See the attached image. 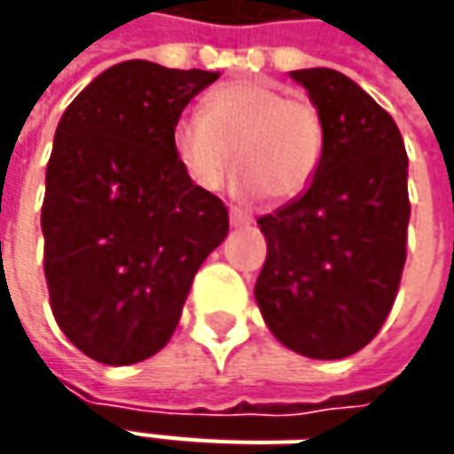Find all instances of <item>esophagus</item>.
I'll use <instances>...</instances> for the list:
<instances>
[{
  "mask_svg": "<svg viewBox=\"0 0 454 454\" xmlns=\"http://www.w3.org/2000/svg\"><path fill=\"white\" fill-rule=\"evenodd\" d=\"M230 224H232V227H247V224H253V217H250L247 212L232 207V209H230Z\"/></svg>",
  "mask_w": 454,
  "mask_h": 454,
  "instance_id": "34e87169",
  "label": "esophagus"
}]
</instances>
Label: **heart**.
<instances>
[{
  "label": "heart",
  "instance_id": "1",
  "mask_svg": "<svg viewBox=\"0 0 454 454\" xmlns=\"http://www.w3.org/2000/svg\"><path fill=\"white\" fill-rule=\"evenodd\" d=\"M171 149L200 189H217L235 159L237 194L290 201L318 171L323 123L316 106L293 100L272 82L235 80L207 93L204 114L189 111L176 118Z\"/></svg>",
  "mask_w": 454,
  "mask_h": 454
}]
</instances>
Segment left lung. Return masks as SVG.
Listing matches in <instances>:
<instances>
[{
    "label": "left lung",
    "instance_id": "left-lung-1",
    "mask_svg": "<svg viewBox=\"0 0 454 454\" xmlns=\"http://www.w3.org/2000/svg\"><path fill=\"white\" fill-rule=\"evenodd\" d=\"M290 78L321 115L313 184L257 219L268 260L254 301L272 336L308 358H343L374 339L407 260V151L394 118L339 70Z\"/></svg>",
    "mask_w": 454,
    "mask_h": 454
}]
</instances>
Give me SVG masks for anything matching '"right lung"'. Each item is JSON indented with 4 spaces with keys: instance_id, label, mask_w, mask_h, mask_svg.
<instances>
[{
    "instance_id": "add662e5",
    "label": "right lung",
    "mask_w": 454,
    "mask_h": 454,
    "mask_svg": "<svg viewBox=\"0 0 454 454\" xmlns=\"http://www.w3.org/2000/svg\"><path fill=\"white\" fill-rule=\"evenodd\" d=\"M219 73L126 60L65 108L44 174V278L62 333L129 366L161 351L192 280L230 230L227 207L171 149L186 103Z\"/></svg>"
}]
</instances>
